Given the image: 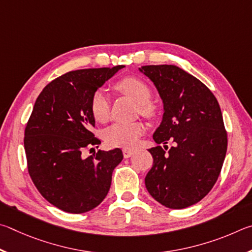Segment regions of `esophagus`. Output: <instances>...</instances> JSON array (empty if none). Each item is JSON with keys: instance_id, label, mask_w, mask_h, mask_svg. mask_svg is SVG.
<instances>
[{"instance_id": "1", "label": "esophagus", "mask_w": 252, "mask_h": 252, "mask_svg": "<svg viewBox=\"0 0 252 252\" xmlns=\"http://www.w3.org/2000/svg\"><path fill=\"white\" fill-rule=\"evenodd\" d=\"M136 153L135 149H129V148H125L123 149V155L125 158H129L134 155V154Z\"/></svg>"}]
</instances>
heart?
Returning a JSON list of instances; mask_svg holds the SVG:
<instances>
[{"label":"heart","mask_w":252,"mask_h":252,"mask_svg":"<svg viewBox=\"0 0 252 252\" xmlns=\"http://www.w3.org/2000/svg\"><path fill=\"white\" fill-rule=\"evenodd\" d=\"M118 92L129 96L138 103L140 114L146 117H153L156 114V107L151 101L152 92L146 83L138 77L127 76L115 84ZM91 113L97 122L104 123L109 117V97L104 90H97L91 98ZM145 126L142 122H118L106 128L104 138L109 146L133 147L138 138L144 134Z\"/></svg>","instance_id":"1"}]
</instances>
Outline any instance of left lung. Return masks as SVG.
<instances>
[{"instance_id":"1","label":"left lung","mask_w":252,"mask_h":252,"mask_svg":"<svg viewBox=\"0 0 252 252\" xmlns=\"http://www.w3.org/2000/svg\"><path fill=\"white\" fill-rule=\"evenodd\" d=\"M138 69L154 83L164 105L153 138L157 144L175 143L168 153L161 146L148 149L154 164L145 185L162 206L186 208L211 190L222 168L228 140L221 109L209 88L178 66Z\"/></svg>"}]
</instances>
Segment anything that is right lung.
I'll use <instances>...</instances> for the list:
<instances>
[{
  "label": "right lung",
  "instance_id": "right-lung-1",
  "mask_svg": "<svg viewBox=\"0 0 252 252\" xmlns=\"http://www.w3.org/2000/svg\"><path fill=\"white\" fill-rule=\"evenodd\" d=\"M124 67L66 73L47 84L34 104L24 134L29 174L41 195L66 213L83 214L98 206L123 160L119 148L87 158L82 153L100 143L92 133V96Z\"/></svg>",
  "mask_w": 252,
  "mask_h": 252
}]
</instances>
